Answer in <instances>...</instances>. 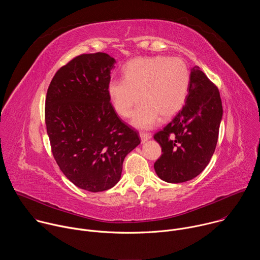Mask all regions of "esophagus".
I'll use <instances>...</instances> for the list:
<instances>
[{
    "instance_id": "esophagus-1",
    "label": "esophagus",
    "mask_w": 260,
    "mask_h": 260,
    "mask_svg": "<svg viewBox=\"0 0 260 260\" xmlns=\"http://www.w3.org/2000/svg\"><path fill=\"white\" fill-rule=\"evenodd\" d=\"M140 138H141V141H142V143H144V142H146L147 140H149V139L151 138V134H149V133H144V132H141V133H140Z\"/></svg>"
}]
</instances>
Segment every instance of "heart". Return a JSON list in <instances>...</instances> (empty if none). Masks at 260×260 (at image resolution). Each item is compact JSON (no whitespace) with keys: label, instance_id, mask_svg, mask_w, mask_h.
<instances>
[{"label":"heart","instance_id":"1","mask_svg":"<svg viewBox=\"0 0 260 260\" xmlns=\"http://www.w3.org/2000/svg\"><path fill=\"white\" fill-rule=\"evenodd\" d=\"M190 81L188 67L180 57L149 56L131 60L123 69V78L109 82L108 94L116 112L123 118L133 115V124L148 128L158 117L174 116L186 100Z\"/></svg>","mask_w":260,"mask_h":260}]
</instances>
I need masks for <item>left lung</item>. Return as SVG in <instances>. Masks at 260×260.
I'll list each match as a JSON object with an SVG mask.
<instances>
[{
    "label": "left lung",
    "mask_w": 260,
    "mask_h": 260,
    "mask_svg": "<svg viewBox=\"0 0 260 260\" xmlns=\"http://www.w3.org/2000/svg\"><path fill=\"white\" fill-rule=\"evenodd\" d=\"M222 102L217 86L196 66L185 104L153 138L161 147L154 162L157 176L169 183L186 182L208 166L217 145Z\"/></svg>",
    "instance_id": "8db88e82"
}]
</instances>
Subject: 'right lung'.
Returning a JSON list of instances; mask_svg holds the SVG:
<instances>
[{
    "instance_id": "1",
    "label": "right lung",
    "mask_w": 260,
    "mask_h": 260,
    "mask_svg": "<svg viewBox=\"0 0 260 260\" xmlns=\"http://www.w3.org/2000/svg\"><path fill=\"white\" fill-rule=\"evenodd\" d=\"M115 62L104 52L74 57L55 73L45 100L53 157L72 183L91 192L114 186L125 156L141 142L110 102Z\"/></svg>"
}]
</instances>
